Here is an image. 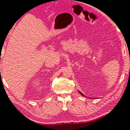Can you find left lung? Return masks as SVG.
Instances as JSON below:
<instances>
[{
	"mask_svg": "<svg viewBox=\"0 0 130 130\" xmlns=\"http://www.w3.org/2000/svg\"><path fill=\"white\" fill-rule=\"evenodd\" d=\"M79 92H80V94H81V95H83V96H85V95H83V94H82V92H80V91H79Z\"/></svg>",
	"mask_w": 130,
	"mask_h": 130,
	"instance_id": "obj_1",
	"label": "left lung"
}]
</instances>
